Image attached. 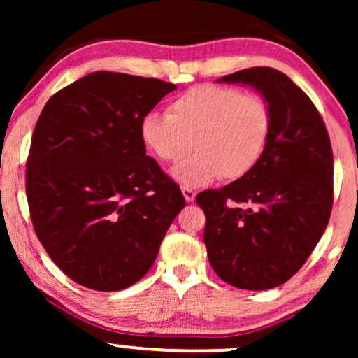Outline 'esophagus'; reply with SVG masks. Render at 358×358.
<instances>
[{"label": "esophagus", "mask_w": 358, "mask_h": 358, "mask_svg": "<svg viewBox=\"0 0 358 358\" xmlns=\"http://www.w3.org/2000/svg\"><path fill=\"white\" fill-rule=\"evenodd\" d=\"M180 190H182L184 199L187 200V202H194V200H195V195H197V192H195L194 189L187 187V185H182V187H180Z\"/></svg>", "instance_id": "34e87169"}]
</instances>
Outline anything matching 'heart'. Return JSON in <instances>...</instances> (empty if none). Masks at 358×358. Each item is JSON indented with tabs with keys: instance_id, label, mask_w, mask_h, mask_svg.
<instances>
[{
	"instance_id": "heart-1",
	"label": "heart",
	"mask_w": 358,
	"mask_h": 358,
	"mask_svg": "<svg viewBox=\"0 0 358 358\" xmlns=\"http://www.w3.org/2000/svg\"><path fill=\"white\" fill-rule=\"evenodd\" d=\"M271 130L264 97L220 85L190 87L169 102L168 115L150 112L140 122L141 141L163 163H179L197 150L174 169L187 187L248 176L266 153Z\"/></svg>"
}]
</instances>
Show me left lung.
<instances>
[{
  "label": "left lung",
  "mask_w": 358,
  "mask_h": 358,
  "mask_svg": "<svg viewBox=\"0 0 358 358\" xmlns=\"http://www.w3.org/2000/svg\"><path fill=\"white\" fill-rule=\"evenodd\" d=\"M261 92L272 110L266 153L251 173L195 199L205 213L210 266L243 290H268L300 271L329 222L331 140L310 97L275 68L220 78Z\"/></svg>",
  "instance_id": "obj_1"
}]
</instances>
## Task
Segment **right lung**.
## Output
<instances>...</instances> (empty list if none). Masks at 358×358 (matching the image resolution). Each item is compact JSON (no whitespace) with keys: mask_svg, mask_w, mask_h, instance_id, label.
Here are the masks:
<instances>
[{"mask_svg":"<svg viewBox=\"0 0 358 358\" xmlns=\"http://www.w3.org/2000/svg\"><path fill=\"white\" fill-rule=\"evenodd\" d=\"M173 83L94 71L55 92L27 156L32 224L53 262L97 292L134 285L184 208L179 185L146 156L140 122Z\"/></svg>","mask_w":358,"mask_h":358,"instance_id":"add662e5","label":"right lung"}]
</instances>
